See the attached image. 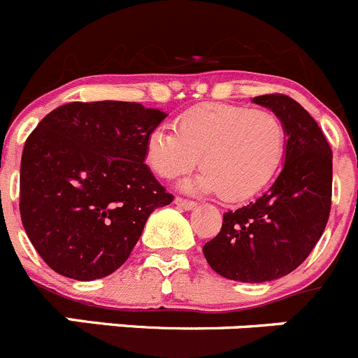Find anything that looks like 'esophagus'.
<instances>
[{
    "mask_svg": "<svg viewBox=\"0 0 358 358\" xmlns=\"http://www.w3.org/2000/svg\"><path fill=\"white\" fill-rule=\"evenodd\" d=\"M175 205H178L180 208H183V210H194L198 203H196V201H190V199L175 198Z\"/></svg>",
    "mask_w": 358,
    "mask_h": 358,
    "instance_id": "34e87169",
    "label": "esophagus"
}]
</instances>
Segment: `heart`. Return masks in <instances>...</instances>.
Masks as SVG:
<instances>
[{
  "label": "heart",
  "instance_id": "obj_1",
  "mask_svg": "<svg viewBox=\"0 0 358 358\" xmlns=\"http://www.w3.org/2000/svg\"><path fill=\"white\" fill-rule=\"evenodd\" d=\"M285 148L286 130L275 113L212 102L183 111L175 120V130L153 129L145 157L150 168L168 180L201 162L205 169L183 180V190H220L228 201H242L268 185Z\"/></svg>",
  "mask_w": 358,
  "mask_h": 358
}]
</instances>
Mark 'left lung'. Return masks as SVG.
Segmentation results:
<instances>
[{
    "label": "left lung",
    "instance_id": "8db88e82",
    "mask_svg": "<svg viewBox=\"0 0 358 358\" xmlns=\"http://www.w3.org/2000/svg\"><path fill=\"white\" fill-rule=\"evenodd\" d=\"M286 130L285 164L256 201L226 212L203 255L219 275L266 282L296 268L323 235L332 198V150L315 118L286 95L255 96Z\"/></svg>",
    "mask_w": 358,
    "mask_h": 358
}]
</instances>
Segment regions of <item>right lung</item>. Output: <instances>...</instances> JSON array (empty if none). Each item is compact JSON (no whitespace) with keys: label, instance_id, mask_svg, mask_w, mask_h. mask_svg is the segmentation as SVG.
<instances>
[{"label":"right lung","instance_id":"obj_1","mask_svg":"<svg viewBox=\"0 0 358 358\" xmlns=\"http://www.w3.org/2000/svg\"><path fill=\"white\" fill-rule=\"evenodd\" d=\"M166 116L138 102H70L29 134L22 226L59 275L95 280L118 270L150 213L173 201L145 164L146 138Z\"/></svg>","mask_w":358,"mask_h":358}]
</instances>
